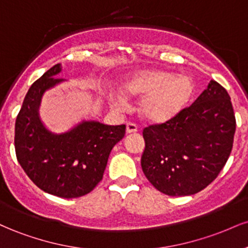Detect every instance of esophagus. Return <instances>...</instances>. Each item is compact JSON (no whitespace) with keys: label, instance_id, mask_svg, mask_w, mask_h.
Instances as JSON below:
<instances>
[{"label":"esophagus","instance_id":"obj_1","mask_svg":"<svg viewBox=\"0 0 248 248\" xmlns=\"http://www.w3.org/2000/svg\"><path fill=\"white\" fill-rule=\"evenodd\" d=\"M138 132V127L135 126L134 124H127L126 126V133L127 134H133V133H136Z\"/></svg>","mask_w":248,"mask_h":248}]
</instances>
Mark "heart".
Returning a JSON list of instances; mask_svg holds the SVG:
<instances>
[{
	"mask_svg": "<svg viewBox=\"0 0 248 248\" xmlns=\"http://www.w3.org/2000/svg\"><path fill=\"white\" fill-rule=\"evenodd\" d=\"M122 93L109 98L114 108L122 109L127 98H140L139 113L144 121L167 124L179 116L195 94L196 85L187 75H175L161 69H140L128 73L121 82Z\"/></svg>",
	"mask_w": 248,
	"mask_h": 248,
	"instance_id": "obj_1",
	"label": "heart"
}]
</instances>
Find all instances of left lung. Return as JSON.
Segmentation results:
<instances>
[{
    "label": "left lung",
    "instance_id": "obj_1",
    "mask_svg": "<svg viewBox=\"0 0 248 248\" xmlns=\"http://www.w3.org/2000/svg\"><path fill=\"white\" fill-rule=\"evenodd\" d=\"M235 116L225 88L211 80L175 120L144 128L141 167L168 196L195 195L223 169L233 147Z\"/></svg>",
    "mask_w": 248,
    "mask_h": 248
}]
</instances>
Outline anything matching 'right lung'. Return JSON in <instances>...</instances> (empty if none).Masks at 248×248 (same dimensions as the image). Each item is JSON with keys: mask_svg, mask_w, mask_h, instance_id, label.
Returning <instances> with one entry per match:
<instances>
[{"mask_svg": "<svg viewBox=\"0 0 248 248\" xmlns=\"http://www.w3.org/2000/svg\"><path fill=\"white\" fill-rule=\"evenodd\" d=\"M57 64L31 85L16 118L15 150L18 163L43 191L62 198L91 192L102 179L113 147L124 139L126 126L82 120L67 132H51L39 115L46 91L64 82Z\"/></svg>", "mask_w": 248, "mask_h": 248, "instance_id": "obj_1", "label": "right lung"}]
</instances>
